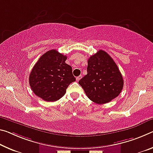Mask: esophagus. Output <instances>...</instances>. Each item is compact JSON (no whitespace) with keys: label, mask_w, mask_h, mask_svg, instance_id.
I'll use <instances>...</instances> for the list:
<instances>
[{"label":"esophagus","mask_w":153,"mask_h":153,"mask_svg":"<svg viewBox=\"0 0 153 153\" xmlns=\"http://www.w3.org/2000/svg\"><path fill=\"white\" fill-rule=\"evenodd\" d=\"M82 76H81V75H80V76H79L78 77H76V80H77V82H78V81L79 80V79H80L82 78Z\"/></svg>","instance_id":"esophagus-1"}]
</instances>
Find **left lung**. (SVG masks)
Instances as JSON below:
<instances>
[{"instance_id":"1","label":"left lung","mask_w":153,"mask_h":153,"mask_svg":"<svg viewBox=\"0 0 153 153\" xmlns=\"http://www.w3.org/2000/svg\"><path fill=\"white\" fill-rule=\"evenodd\" d=\"M123 82L117 65L107 52L100 50L88 59L87 74L78 83L92 101L103 104L119 95Z\"/></svg>"}]
</instances>
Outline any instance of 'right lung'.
Returning a JSON list of instances; mask_svg holds the SVG:
<instances>
[{"label":"right lung","instance_id":"1","mask_svg":"<svg viewBox=\"0 0 153 153\" xmlns=\"http://www.w3.org/2000/svg\"><path fill=\"white\" fill-rule=\"evenodd\" d=\"M66 60V56L56 50L39 58L29 76V84L36 95L46 101H57L64 95L69 84L76 81Z\"/></svg>","mask_w":153,"mask_h":153}]
</instances>
